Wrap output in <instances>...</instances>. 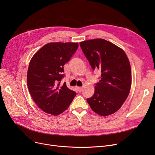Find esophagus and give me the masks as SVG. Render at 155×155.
Masks as SVG:
<instances>
[{
    "label": "esophagus",
    "mask_w": 155,
    "mask_h": 155,
    "mask_svg": "<svg viewBox=\"0 0 155 155\" xmlns=\"http://www.w3.org/2000/svg\"><path fill=\"white\" fill-rule=\"evenodd\" d=\"M77 89H78V92H82V91L83 90V88L81 87H78Z\"/></svg>",
    "instance_id": "1"
}]
</instances>
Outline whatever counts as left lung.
Wrapping results in <instances>:
<instances>
[{"label": "left lung", "mask_w": 155, "mask_h": 155, "mask_svg": "<svg viewBox=\"0 0 155 155\" xmlns=\"http://www.w3.org/2000/svg\"><path fill=\"white\" fill-rule=\"evenodd\" d=\"M80 45L93 68L101 71L94 95L87 99L94 112L107 116L117 111L125 102L131 86V70L125 52L108 41L95 39Z\"/></svg>", "instance_id": "8db88e82"}]
</instances>
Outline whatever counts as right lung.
<instances>
[{"label":"right lung","instance_id":"1","mask_svg":"<svg viewBox=\"0 0 155 155\" xmlns=\"http://www.w3.org/2000/svg\"><path fill=\"white\" fill-rule=\"evenodd\" d=\"M78 43H50L31 58L27 74L28 87L32 99L44 112L58 116L67 110L76 92L60 82L63 66L77 50Z\"/></svg>","mask_w":155,"mask_h":155}]
</instances>
